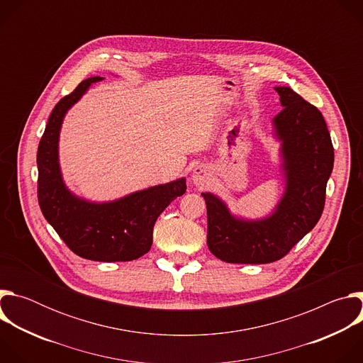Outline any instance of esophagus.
<instances>
[{
    "instance_id": "1",
    "label": "esophagus",
    "mask_w": 363,
    "mask_h": 363,
    "mask_svg": "<svg viewBox=\"0 0 363 363\" xmlns=\"http://www.w3.org/2000/svg\"><path fill=\"white\" fill-rule=\"evenodd\" d=\"M210 181V169L203 167V165H199L194 169L192 172V182L198 186H203L205 184H208Z\"/></svg>"
}]
</instances>
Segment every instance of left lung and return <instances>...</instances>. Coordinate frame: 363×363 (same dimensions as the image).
<instances>
[{"label": "left lung", "instance_id": "left-lung-1", "mask_svg": "<svg viewBox=\"0 0 363 363\" xmlns=\"http://www.w3.org/2000/svg\"><path fill=\"white\" fill-rule=\"evenodd\" d=\"M283 111L274 116L281 142L284 194L260 220L233 216L224 201L202 192L208 217L206 244L225 263L266 264L283 258L322 217L326 184L333 169V145L323 115L290 87H274Z\"/></svg>", "mask_w": 363, "mask_h": 363}]
</instances>
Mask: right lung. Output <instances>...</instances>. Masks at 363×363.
I'll return each mask as SVG.
<instances>
[{
	"label": "right lung",
	"mask_w": 363,
	"mask_h": 363,
	"mask_svg": "<svg viewBox=\"0 0 363 363\" xmlns=\"http://www.w3.org/2000/svg\"><path fill=\"white\" fill-rule=\"evenodd\" d=\"M103 80H83L51 112L37 150V196L41 213L66 245L93 262H132L150 250L153 225L161 213L185 194V178L136 191L111 202H90L67 189L59 165V136L67 111Z\"/></svg>",
	"instance_id": "right-lung-1"
}]
</instances>
